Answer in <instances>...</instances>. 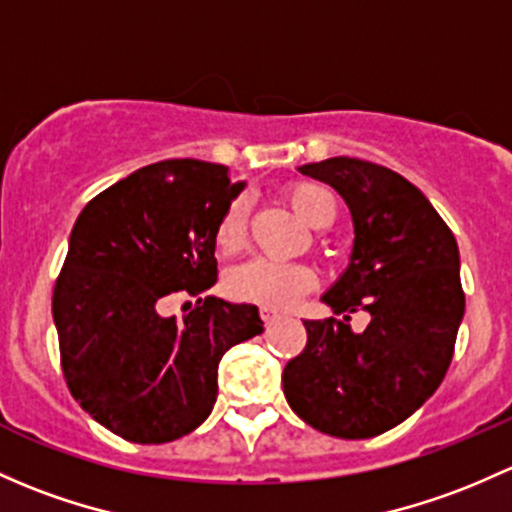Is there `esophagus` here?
<instances>
[{"mask_svg":"<svg viewBox=\"0 0 512 512\" xmlns=\"http://www.w3.org/2000/svg\"><path fill=\"white\" fill-rule=\"evenodd\" d=\"M262 319H265L267 326H272L282 319V314H277V311H272V309H262Z\"/></svg>","mask_w":512,"mask_h":512,"instance_id":"obj_1","label":"esophagus"}]
</instances>
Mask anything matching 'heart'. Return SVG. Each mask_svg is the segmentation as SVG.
Segmentation results:
<instances>
[{
  "label": "heart",
  "instance_id": "obj_1",
  "mask_svg": "<svg viewBox=\"0 0 512 512\" xmlns=\"http://www.w3.org/2000/svg\"><path fill=\"white\" fill-rule=\"evenodd\" d=\"M287 201L297 218L314 230H324L336 218V198L326 186L314 181H299L287 188ZM247 238V220L242 201L230 203L215 230V242L223 252L233 255L242 250ZM314 284V272L304 265L252 260L230 274V292L238 299L255 301L267 309H287L297 304L304 292Z\"/></svg>",
  "mask_w": 512,
  "mask_h": 512
}]
</instances>
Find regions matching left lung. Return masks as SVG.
Wrapping results in <instances>:
<instances>
[{"instance_id": "left-lung-1", "label": "left lung", "mask_w": 512, "mask_h": 512, "mask_svg": "<svg viewBox=\"0 0 512 512\" xmlns=\"http://www.w3.org/2000/svg\"><path fill=\"white\" fill-rule=\"evenodd\" d=\"M297 169L346 201L353 250L321 297L338 319L304 321L309 338L284 368V395L319 432L378 437L444 380L466 306L459 245L429 198L397 171L351 157ZM358 308L371 314L360 334L347 324Z\"/></svg>"}]
</instances>
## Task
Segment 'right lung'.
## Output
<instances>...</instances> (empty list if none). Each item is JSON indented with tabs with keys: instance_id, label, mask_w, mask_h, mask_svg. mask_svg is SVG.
Wrapping results in <instances>:
<instances>
[{
	"instance_id": "add662e5",
	"label": "right lung",
	"mask_w": 512,
	"mask_h": 512,
	"mask_svg": "<svg viewBox=\"0 0 512 512\" xmlns=\"http://www.w3.org/2000/svg\"><path fill=\"white\" fill-rule=\"evenodd\" d=\"M245 181L223 164L166 159L98 193L75 220L53 289L71 395L117 437L164 444L193 432L218 397L228 348L265 331L255 304L199 297L184 322L169 293L218 279L215 230Z\"/></svg>"
}]
</instances>
